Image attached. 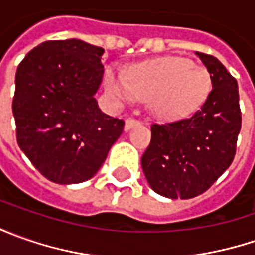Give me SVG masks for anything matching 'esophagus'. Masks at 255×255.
I'll use <instances>...</instances> for the list:
<instances>
[{"instance_id":"esophagus-1","label":"esophagus","mask_w":255,"mask_h":255,"mask_svg":"<svg viewBox=\"0 0 255 255\" xmlns=\"http://www.w3.org/2000/svg\"><path fill=\"white\" fill-rule=\"evenodd\" d=\"M137 125H139V121H136V119H132V118H129V119H126V122H125V130L128 132V130H130L132 128L137 126Z\"/></svg>"}]
</instances>
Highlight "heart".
Returning <instances> with one entry per match:
<instances>
[{
	"mask_svg": "<svg viewBox=\"0 0 255 255\" xmlns=\"http://www.w3.org/2000/svg\"><path fill=\"white\" fill-rule=\"evenodd\" d=\"M105 85L119 102H129L133 95L147 101L153 115L163 121L180 119L196 112L211 89L207 71L179 56L136 65L128 78L118 69L109 68Z\"/></svg>",
	"mask_w": 255,
	"mask_h": 255,
	"instance_id": "obj_1",
	"label": "heart"
}]
</instances>
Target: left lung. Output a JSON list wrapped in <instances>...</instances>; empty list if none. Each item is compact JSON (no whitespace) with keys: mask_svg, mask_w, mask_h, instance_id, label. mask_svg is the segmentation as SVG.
Returning a JSON list of instances; mask_svg holds the SVG:
<instances>
[{"mask_svg":"<svg viewBox=\"0 0 255 255\" xmlns=\"http://www.w3.org/2000/svg\"><path fill=\"white\" fill-rule=\"evenodd\" d=\"M207 68L211 92L187 119L153 125L142 156L149 186L167 199H193L230 167L241 129L237 81L214 56L196 52Z\"/></svg>","mask_w":255,"mask_h":255,"instance_id":"obj_1","label":"left lung"}]
</instances>
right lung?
Returning a JSON list of instances; mask_svg holds the SVG:
<instances>
[{"instance_id":"add662e5","label":"right lung","mask_w":255,"mask_h":255,"mask_svg":"<svg viewBox=\"0 0 255 255\" xmlns=\"http://www.w3.org/2000/svg\"><path fill=\"white\" fill-rule=\"evenodd\" d=\"M105 49L81 39L46 41L15 75L16 142L41 174L58 184L92 179L125 122L103 113L95 95Z\"/></svg>"}]
</instances>
